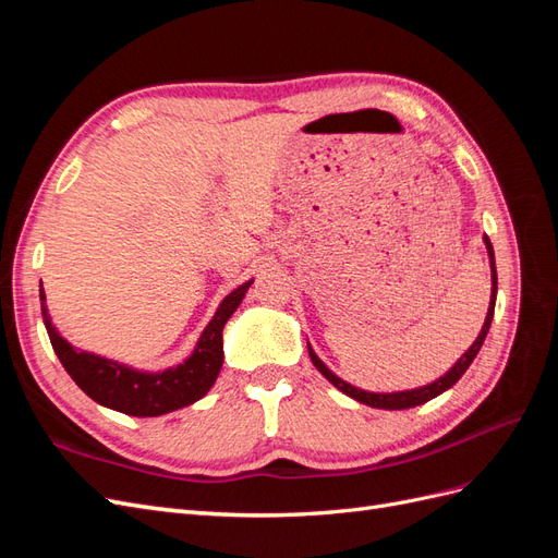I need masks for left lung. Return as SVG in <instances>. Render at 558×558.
I'll list each match as a JSON object with an SVG mask.
<instances>
[{
    "mask_svg": "<svg viewBox=\"0 0 558 558\" xmlns=\"http://www.w3.org/2000/svg\"><path fill=\"white\" fill-rule=\"evenodd\" d=\"M484 244H486V251H488V258H492V302H488V312H486V320H484V326H482V332L477 335V340L472 342V347L463 353V356L456 361V365L449 369V373L445 375V377H440V379H435L433 384H428V386H421V388H412V391H398V393H369V391H363V388H356V386H351V384H347L344 379H340L337 375H332L330 369L324 365V361H320L316 353L312 351V347H310V359H312V363L316 365V369L320 375H324L335 388H340L342 393H347L349 398H353V400H359V402H363V404H369V408H377V410H410V408H416V404H424V402H428V400H433L435 396H440V393H445L447 388H451L456 381H459L461 377H463V373L465 369L470 367V363L475 361V356H477V351L482 349V344H484V340H486V332H488V328H492V318H494V310H496V291H498V275H496V260H494V246H492V242H488V238H484Z\"/></svg>",
    "mask_w": 558,
    "mask_h": 558,
    "instance_id": "8db88e82",
    "label": "left lung"
}]
</instances>
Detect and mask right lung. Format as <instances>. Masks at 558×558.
<instances>
[{
    "instance_id": "add662e5",
    "label": "right lung",
    "mask_w": 558,
    "mask_h": 558,
    "mask_svg": "<svg viewBox=\"0 0 558 558\" xmlns=\"http://www.w3.org/2000/svg\"><path fill=\"white\" fill-rule=\"evenodd\" d=\"M251 283L253 281L238 286L218 305L209 326L199 335L195 351L181 365L165 369V373H140V369L95 356V353L76 351L50 324L44 289H39V300L50 344L83 393L109 410L130 416H160L207 396L223 365V326L240 307Z\"/></svg>"
}]
</instances>
